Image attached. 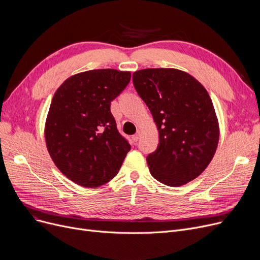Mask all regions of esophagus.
<instances>
[{"instance_id": "obj_1", "label": "esophagus", "mask_w": 260, "mask_h": 260, "mask_svg": "<svg viewBox=\"0 0 260 260\" xmlns=\"http://www.w3.org/2000/svg\"><path fill=\"white\" fill-rule=\"evenodd\" d=\"M139 137H140V132L138 131L137 133H136V134L133 136V141H134V142H137L138 139H139Z\"/></svg>"}]
</instances>
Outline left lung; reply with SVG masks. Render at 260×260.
Wrapping results in <instances>:
<instances>
[{
    "instance_id": "left-lung-1",
    "label": "left lung",
    "mask_w": 260,
    "mask_h": 260,
    "mask_svg": "<svg viewBox=\"0 0 260 260\" xmlns=\"http://www.w3.org/2000/svg\"><path fill=\"white\" fill-rule=\"evenodd\" d=\"M133 83L159 132L158 147L146 157L152 176L169 186L194 180L209 166L219 140V125L207 89L175 68L137 71Z\"/></svg>"
}]
</instances>
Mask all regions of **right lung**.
Returning a JSON list of instances; mask_svg holds the SVG:
<instances>
[{"label": "right lung", "mask_w": 260, "mask_h": 260, "mask_svg": "<svg viewBox=\"0 0 260 260\" xmlns=\"http://www.w3.org/2000/svg\"><path fill=\"white\" fill-rule=\"evenodd\" d=\"M129 81V72L93 70L68 78L54 92L46 146L61 173L81 186L98 187L112 180L129 152L111 113V102Z\"/></svg>", "instance_id": "obj_1"}]
</instances>
